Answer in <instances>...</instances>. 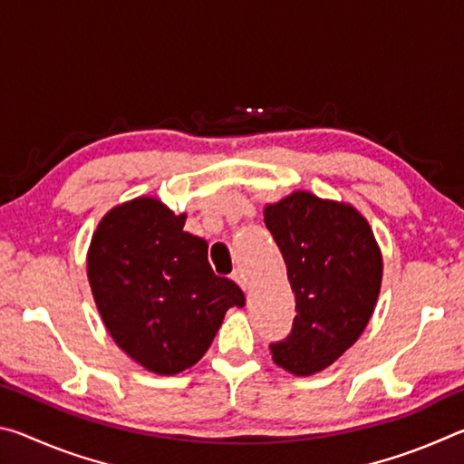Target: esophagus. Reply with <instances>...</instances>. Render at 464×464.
Returning <instances> with one entry per match:
<instances>
[{
  "instance_id": "34e87169",
  "label": "esophagus",
  "mask_w": 464,
  "mask_h": 464,
  "mask_svg": "<svg viewBox=\"0 0 464 464\" xmlns=\"http://www.w3.org/2000/svg\"><path fill=\"white\" fill-rule=\"evenodd\" d=\"M231 278H233L235 282H237V285H239L243 290H247V278H246V274H243V270H233Z\"/></svg>"
}]
</instances>
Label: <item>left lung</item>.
<instances>
[{"mask_svg": "<svg viewBox=\"0 0 464 464\" xmlns=\"http://www.w3.org/2000/svg\"><path fill=\"white\" fill-rule=\"evenodd\" d=\"M295 293L293 329L270 343L286 372L309 376L334 364L371 319L382 257L366 218L350 207L293 192L264 210Z\"/></svg>", "mask_w": 464, "mask_h": 464, "instance_id": "8db88e82", "label": "left lung"}]
</instances>
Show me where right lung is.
<instances>
[{"mask_svg":"<svg viewBox=\"0 0 464 464\" xmlns=\"http://www.w3.org/2000/svg\"><path fill=\"white\" fill-rule=\"evenodd\" d=\"M155 198H137L102 218L88 278L104 325L122 352L155 374H178L207 354L227 309L246 296L217 276L208 243L184 231Z\"/></svg>","mask_w":464,"mask_h":464,"instance_id":"obj_1","label":"right lung"}]
</instances>
